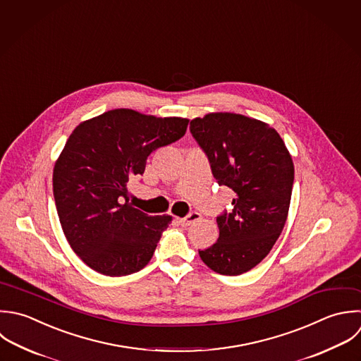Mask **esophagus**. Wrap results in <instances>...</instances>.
Returning a JSON list of instances; mask_svg holds the SVG:
<instances>
[{
    "instance_id": "esophagus-1",
    "label": "esophagus",
    "mask_w": 361,
    "mask_h": 361,
    "mask_svg": "<svg viewBox=\"0 0 361 361\" xmlns=\"http://www.w3.org/2000/svg\"><path fill=\"white\" fill-rule=\"evenodd\" d=\"M201 219V215L198 212H191L188 216L185 218H178V222L181 226H190L194 222H198Z\"/></svg>"
}]
</instances>
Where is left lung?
<instances>
[{
    "label": "left lung",
    "instance_id": "obj_1",
    "mask_svg": "<svg viewBox=\"0 0 361 361\" xmlns=\"http://www.w3.org/2000/svg\"><path fill=\"white\" fill-rule=\"evenodd\" d=\"M190 130L207 153L219 185L236 197L233 209L216 218L218 242L198 250L215 273L239 276L256 267L273 249L287 222L293 157L269 123L233 112L194 118Z\"/></svg>",
    "mask_w": 361,
    "mask_h": 361
}]
</instances>
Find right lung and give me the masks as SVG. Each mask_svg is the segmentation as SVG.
Listing matches in <instances>:
<instances>
[{
    "mask_svg": "<svg viewBox=\"0 0 361 361\" xmlns=\"http://www.w3.org/2000/svg\"><path fill=\"white\" fill-rule=\"evenodd\" d=\"M187 125V118L118 108L71 132L54 163L53 194L64 236L90 269L121 277L147 266L173 218L132 207L128 183L143 174L153 150L184 136Z\"/></svg>",
    "mask_w": 361,
    "mask_h": 361,
    "instance_id": "1",
    "label": "right lung"
}]
</instances>
